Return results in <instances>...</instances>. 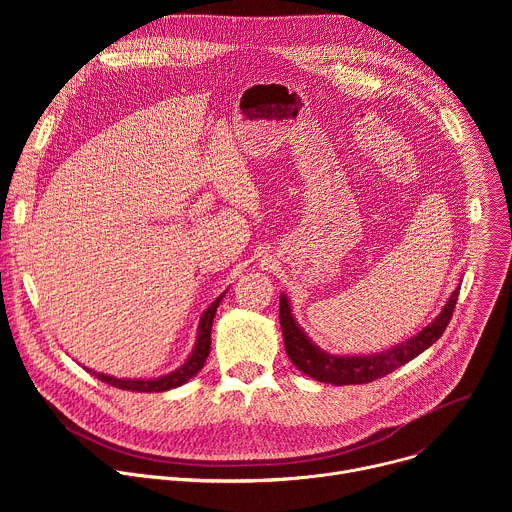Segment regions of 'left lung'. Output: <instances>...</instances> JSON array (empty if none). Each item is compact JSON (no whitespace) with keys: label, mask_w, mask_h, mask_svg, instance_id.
I'll use <instances>...</instances> for the list:
<instances>
[{"label":"left lung","mask_w":512,"mask_h":512,"mask_svg":"<svg viewBox=\"0 0 512 512\" xmlns=\"http://www.w3.org/2000/svg\"><path fill=\"white\" fill-rule=\"evenodd\" d=\"M458 302V289L448 300L446 308L442 314L437 316L427 328H423L417 336L411 340L397 344L391 350L371 354V356H332L316 348L308 336L300 330L296 324L294 316H291L289 304L285 296L281 294L279 300V322L283 330V342H285V352L289 360L296 364V367L306 373L308 377L322 381V383H332V385H362V383H373L381 377H387L395 369L403 367L405 362L413 360L419 356L425 348H429L435 340H440L444 330L448 328L454 308Z\"/></svg>","instance_id":"8db88e82"}]
</instances>
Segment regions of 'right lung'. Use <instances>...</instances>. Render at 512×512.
I'll list each match as a JSON object with an SVG mask.
<instances>
[{"label": "right lung", "mask_w": 512, "mask_h": 512, "mask_svg": "<svg viewBox=\"0 0 512 512\" xmlns=\"http://www.w3.org/2000/svg\"><path fill=\"white\" fill-rule=\"evenodd\" d=\"M223 296L216 298L210 308L204 312L202 320H200V328H198V340H196V346L190 354V358L182 364V367L162 379H154V381H131V379H115V377H109V375H101V373H93L99 381L111 385V387H117V389H125V391H141V393H160V391H168V389H174V387H180L184 385L186 381H190L206 362V356L210 352V330H212V320H214V314H216V308L218 304H221Z\"/></svg>", "instance_id": "right-lung-1"}]
</instances>
